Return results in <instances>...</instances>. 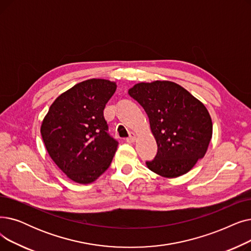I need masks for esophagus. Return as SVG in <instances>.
Segmentation results:
<instances>
[{"label":"esophagus","instance_id":"obj_1","mask_svg":"<svg viewBox=\"0 0 251 251\" xmlns=\"http://www.w3.org/2000/svg\"><path fill=\"white\" fill-rule=\"evenodd\" d=\"M136 139H137V136H136V134L132 133V134L129 135V137L126 139V141H127L128 143H134V142L136 141Z\"/></svg>","mask_w":251,"mask_h":251}]
</instances>
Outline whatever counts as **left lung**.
Instances as JSON below:
<instances>
[{"label":"left lung","mask_w":251,"mask_h":251,"mask_svg":"<svg viewBox=\"0 0 251 251\" xmlns=\"http://www.w3.org/2000/svg\"><path fill=\"white\" fill-rule=\"evenodd\" d=\"M148 115L157 154L147 168L166 178L181 176L204 157L212 137L206 107L186 89L170 80L138 82L128 89Z\"/></svg>","instance_id":"1"}]
</instances>
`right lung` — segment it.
<instances>
[{
  "mask_svg": "<svg viewBox=\"0 0 251 251\" xmlns=\"http://www.w3.org/2000/svg\"><path fill=\"white\" fill-rule=\"evenodd\" d=\"M115 90L108 79L78 82L56 98L43 119L46 149L71 181L91 184L109 168L118 142L107 134L103 110Z\"/></svg>",
  "mask_w": 251,
  "mask_h": 251,
  "instance_id": "right-lung-1",
  "label": "right lung"
}]
</instances>
